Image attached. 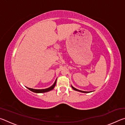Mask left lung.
Here are the masks:
<instances>
[{
	"instance_id": "8db88e82",
	"label": "left lung",
	"mask_w": 125,
	"mask_h": 125,
	"mask_svg": "<svg viewBox=\"0 0 125 125\" xmlns=\"http://www.w3.org/2000/svg\"><path fill=\"white\" fill-rule=\"evenodd\" d=\"M72 86V88L74 90H76V91H78V92H82V93H89V92H84V91H82V90H78V89H76V88H74L73 86H72V85H71Z\"/></svg>"
}]
</instances>
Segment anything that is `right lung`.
Masks as SVG:
<instances>
[{"label": "right lung", "instance_id": "add662e5", "mask_svg": "<svg viewBox=\"0 0 125 125\" xmlns=\"http://www.w3.org/2000/svg\"><path fill=\"white\" fill-rule=\"evenodd\" d=\"M56 81H57V79L56 80V81L54 82V84H53V85L50 86V88H46V89H32V88H27L28 89H29L30 90L32 91V92H34V93H46V92H49V91L52 90V89H53V88H54L55 85H56Z\"/></svg>", "mask_w": 125, "mask_h": 125}]
</instances>
